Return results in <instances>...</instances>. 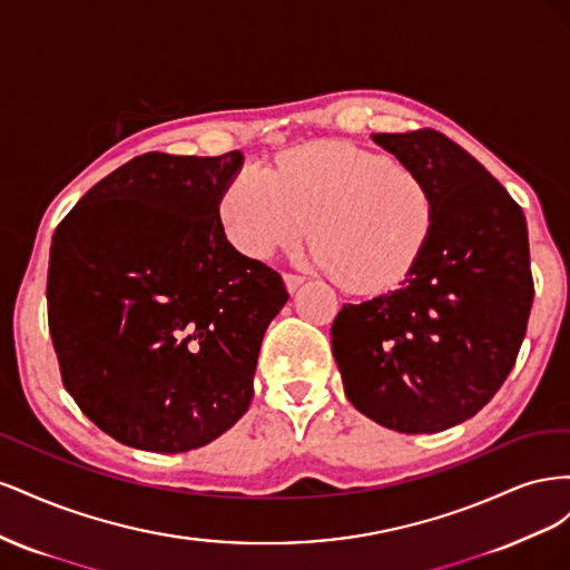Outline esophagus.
I'll use <instances>...</instances> for the list:
<instances>
[{
    "label": "esophagus",
    "mask_w": 570,
    "mask_h": 570,
    "mask_svg": "<svg viewBox=\"0 0 570 570\" xmlns=\"http://www.w3.org/2000/svg\"><path fill=\"white\" fill-rule=\"evenodd\" d=\"M283 281H285L287 292H297V289L306 283L304 275H295V273H285V275H283Z\"/></svg>",
    "instance_id": "1"
}]
</instances>
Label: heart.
<instances>
[{
    "label": "heart",
    "instance_id": "heart-1",
    "mask_svg": "<svg viewBox=\"0 0 570 570\" xmlns=\"http://www.w3.org/2000/svg\"><path fill=\"white\" fill-rule=\"evenodd\" d=\"M433 199L413 170L350 142L292 149L264 170L247 166L223 189L230 245L268 262L308 235L312 262L358 295L402 285L433 233Z\"/></svg>",
    "mask_w": 570,
    "mask_h": 570
}]
</instances>
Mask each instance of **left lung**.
<instances>
[{"label":"left lung","instance_id":"obj_1","mask_svg":"<svg viewBox=\"0 0 570 570\" xmlns=\"http://www.w3.org/2000/svg\"><path fill=\"white\" fill-rule=\"evenodd\" d=\"M371 140L423 180L433 233L400 287L342 306L333 356L356 411L396 433H440L475 416L519 356L534 292L525 216L442 132Z\"/></svg>","mask_w":570,"mask_h":570}]
</instances>
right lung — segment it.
I'll list each match as a JSON object with an SVG mask.
<instances>
[{
	"mask_svg": "<svg viewBox=\"0 0 570 570\" xmlns=\"http://www.w3.org/2000/svg\"><path fill=\"white\" fill-rule=\"evenodd\" d=\"M243 164V151L142 154L88 189L51 237L63 385L120 444L189 452L249 409L262 340L289 295L223 230V189Z\"/></svg>",
	"mask_w": 570,
	"mask_h": 570,
	"instance_id": "right-lung-1",
	"label": "right lung"
}]
</instances>
